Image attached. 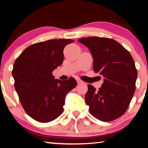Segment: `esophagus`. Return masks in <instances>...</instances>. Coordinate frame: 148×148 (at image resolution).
Wrapping results in <instances>:
<instances>
[{"label":"esophagus","instance_id":"34e87169","mask_svg":"<svg viewBox=\"0 0 148 148\" xmlns=\"http://www.w3.org/2000/svg\"><path fill=\"white\" fill-rule=\"evenodd\" d=\"M77 84H83V82L82 81V80H80V79H77Z\"/></svg>","mask_w":148,"mask_h":148}]
</instances>
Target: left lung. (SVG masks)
Wrapping results in <instances>:
<instances>
[{
	"label": "left lung",
	"mask_w": 148,
	"mask_h": 148,
	"mask_svg": "<svg viewBox=\"0 0 148 148\" xmlns=\"http://www.w3.org/2000/svg\"><path fill=\"white\" fill-rule=\"evenodd\" d=\"M77 42L89 49L95 72L104 77L99 91L92 85L87 86L85 99L90 114L102 121L119 118L127 111L136 89L137 71L133 58L113 39L90 36Z\"/></svg>",
	"instance_id": "obj_1"
}]
</instances>
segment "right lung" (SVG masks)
I'll return each mask as SVG.
<instances>
[{
    "label": "right lung",
    "instance_id": "obj_1",
    "mask_svg": "<svg viewBox=\"0 0 148 148\" xmlns=\"http://www.w3.org/2000/svg\"><path fill=\"white\" fill-rule=\"evenodd\" d=\"M71 39H55L31 45L14 62V87L25 111L32 119L47 123L63 112L65 97L76 86L73 77L55 79L52 74L63 62L64 47Z\"/></svg>",
    "mask_w": 148,
    "mask_h": 148
}]
</instances>
